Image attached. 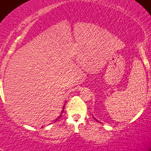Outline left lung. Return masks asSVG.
<instances>
[{
	"mask_svg": "<svg viewBox=\"0 0 151 151\" xmlns=\"http://www.w3.org/2000/svg\"><path fill=\"white\" fill-rule=\"evenodd\" d=\"M93 119H95V120H96V121H97V120H96V119H95V118H94V117H93Z\"/></svg>",
	"mask_w": 151,
	"mask_h": 151,
	"instance_id": "left-lung-1",
	"label": "left lung"
}]
</instances>
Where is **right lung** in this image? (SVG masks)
Returning a JSON list of instances; mask_svg holds the SVG:
<instances>
[{
  "mask_svg": "<svg viewBox=\"0 0 151 151\" xmlns=\"http://www.w3.org/2000/svg\"><path fill=\"white\" fill-rule=\"evenodd\" d=\"M65 103L64 104L63 107H62V111H61V113H60V116H58V118H56V119H55V120H53V123H54V122H56L57 121H58V120H59V119H60V118L62 116V114H63V111H64V109H65ZM42 127H43V126H42Z\"/></svg>",
  "mask_w": 151,
  "mask_h": 151,
  "instance_id": "obj_1",
  "label": "right lung"
}]
</instances>
